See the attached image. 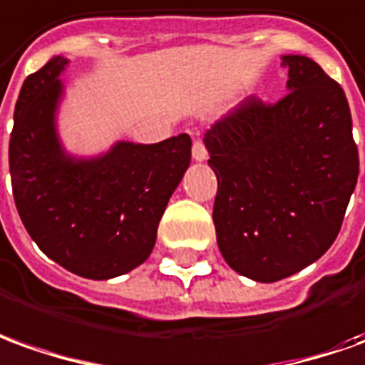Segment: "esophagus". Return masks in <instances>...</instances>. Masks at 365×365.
Returning a JSON list of instances; mask_svg holds the SVG:
<instances>
[{
	"instance_id": "34e87169",
	"label": "esophagus",
	"mask_w": 365,
	"mask_h": 365,
	"mask_svg": "<svg viewBox=\"0 0 365 365\" xmlns=\"http://www.w3.org/2000/svg\"><path fill=\"white\" fill-rule=\"evenodd\" d=\"M192 158H195L197 163L207 160V147H205L202 140H195V143H192Z\"/></svg>"
}]
</instances>
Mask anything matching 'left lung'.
<instances>
[{
    "mask_svg": "<svg viewBox=\"0 0 365 365\" xmlns=\"http://www.w3.org/2000/svg\"><path fill=\"white\" fill-rule=\"evenodd\" d=\"M282 65L284 99L250 97L205 135L218 248L232 270L266 284L330 248L360 173L344 89L310 57L282 55Z\"/></svg>",
    "mask_w": 365,
    "mask_h": 365,
    "instance_id": "8db88e82",
    "label": "left lung"
}]
</instances>
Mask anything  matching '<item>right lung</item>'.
I'll use <instances>...</instances> for the list:
<instances>
[{
    "label": "right lung",
    "instance_id": "obj_1",
    "mask_svg": "<svg viewBox=\"0 0 365 365\" xmlns=\"http://www.w3.org/2000/svg\"><path fill=\"white\" fill-rule=\"evenodd\" d=\"M61 55L25 79L14 113L9 173L17 212L41 252L65 270L109 280L153 252L163 212L190 165V137L155 145L119 140L97 157H75L57 130Z\"/></svg>",
    "mask_w": 365,
    "mask_h": 365
}]
</instances>
